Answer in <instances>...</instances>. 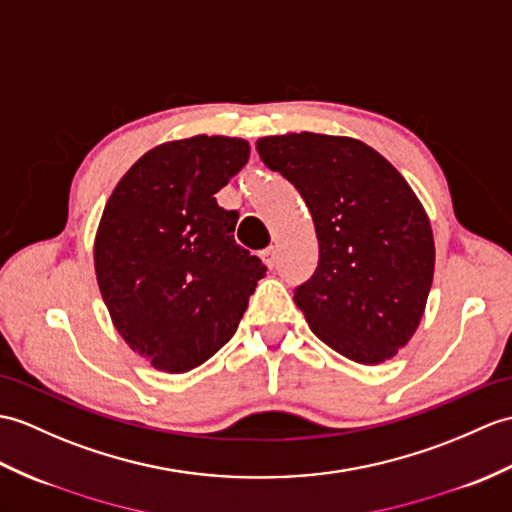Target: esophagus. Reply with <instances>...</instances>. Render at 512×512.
<instances>
[{"mask_svg": "<svg viewBox=\"0 0 512 512\" xmlns=\"http://www.w3.org/2000/svg\"><path fill=\"white\" fill-rule=\"evenodd\" d=\"M261 261H264L266 268H275V264H277V248L275 246L266 248V251L261 253Z\"/></svg>", "mask_w": 512, "mask_h": 512, "instance_id": "1", "label": "esophagus"}]
</instances>
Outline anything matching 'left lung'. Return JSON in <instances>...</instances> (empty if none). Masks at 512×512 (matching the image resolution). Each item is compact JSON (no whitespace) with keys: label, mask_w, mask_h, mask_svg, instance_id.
Listing matches in <instances>:
<instances>
[{"label":"left lung","mask_w":512,"mask_h":512,"mask_svg":"<svg viewBox=\"0 0 512 512\" xmlns=\"http://www.w3.org/2000/svg\"><path fill=\"white\" fill-rule=\"evenodd\" d=\"M259 159L305 200L318 268L294 303L327 347L382 364L419 329L434 279L430 218L406 178L364 141L288 133L257 139Z\"/></svg>","instance_id":"obj_1"}]
</instances>
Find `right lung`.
<instances>
[{
  "mask_svg": "<svg viewBox=\"0 0 512 512\" xmlns=\"http://www.w3.org/2000/svg\"><path fill=\"white\" fill-rule=\"evenodd\" d=\"M251 146L240 137L165 141L115 185L95 231L93 266L113 327L152 368L187 373L235 334L259 257L233 240L237 213L216 194Z\"/></svg>",
  "mask_w": 512,
  "mask_h": 512,
  "instance_id": "add662e5",
  "label": "right lung"
}]
</instances>
